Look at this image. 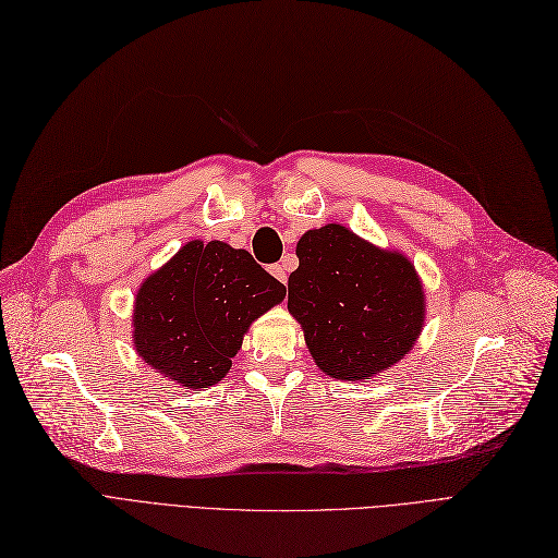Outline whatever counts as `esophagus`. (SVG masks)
<instances>
[{
  "instance_id": "obj_1",
  "label": "esophagus",
  "mask_w": 558,
  "mask_h": 558,
  "mask_svg": "<svg viewBox=\"0 0 558 558\" xmlns=\"http://www.w3.org/2000/svg\"><path fill=\"white\" fill-rule=\"evenodd\" d=\"M270 272L281 281V283H286V279H288V275H286V267L281 265V263H277V265H272L270 267Z\"/></svg>"
}]
</instances>
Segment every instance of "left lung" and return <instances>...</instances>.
<instances>
[{"instance_id":"1","label":"left lung","mask_w":558,"mask_h":558,"mask_svg":"<svg viewBox=\"0 0 558 558\" xmlns=\"http://www.w3.org/2000/svg\"><path fill=\"white\" fill-rule=\"evenodd\" d=\"M288 277V312L323 374L364 380L407 355L425 325L413 263L339 223L306 230Z\"/></svg>"}]
</instances>
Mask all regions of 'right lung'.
I'll use <instances>...</instances> for the list:
<instances>
[{
  "label": "right lung",
  "instance_id": "right-lung-1",
  "mask_svg": "<svg viewBox=\"0 0 558 558\" xmlns=\"http://www.w3.org/2000/svg\"><path fill=\"white\" fill-rule=\"evenodd\" d=\"M286 298V286L244 248L186 242L149 275L133 306V345L161 376L201 390L219 383L260 314Z\"/></svg>",
  "mask_w": 558,
  "mask_h": 558
}]
</instances>
